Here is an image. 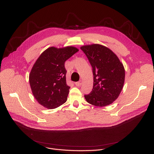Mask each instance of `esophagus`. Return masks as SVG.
Returning a JSON list of instances; mask_svg holds the SVG:
<instances>
[{"mask_svg":"<svg viewBox=\"0 0 154 154\" xmlns=\"http://www.w3.org/2000/svg\"><path fill=\"white\" fill-rule=\"evenodd\" d=\"M75 85L76 86H80V85H82V81H81V80H79V82H75Z\"/></svg>","mask_w":154,"mask_h":154,"instance_id":"esophagus-1","label":"esophagus"}]
</instances>
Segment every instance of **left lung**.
I'll list each match as a JSON object with an SVG mask.
<instances>
[{"instance_id":"obj_1","label":"left lung","mask_w":154,"mask_h":154,"mask_svg":"<svg viewBox=\"0 0 154 154\" xmlns=\"http://www.w3.org/2000/svg\"><path fill=\"white\" fill-rule=\"evenodd\" d=\"M92 67V91L84 97L97 107H105L115 101L122 90L125 69L117 56L109 48L100 44L80 47Z\"/></svg>"}]
</instances>
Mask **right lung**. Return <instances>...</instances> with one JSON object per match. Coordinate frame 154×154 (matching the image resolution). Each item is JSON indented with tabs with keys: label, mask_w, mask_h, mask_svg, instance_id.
Returning a JSON list of instances; mask_svg holds the SVG:
<instances>
[{
	"label": "right lung",
	"mask_w": 154,
	"mask_h": 154,
	"mask_svg": "<svg viewBox=\"0 0 154 154\" xmlns=\"http://www.w3.org/2000/svg\"><path fill=\"white\" fill-rule=\"evenodd\" d=\"M79 51L74 47H51L36 60L29 74L31 90L45 108L55 109L67 101L70 87L66 83L65 62Z\"/></svg>",
	"instance_id": "1"
}]
</instances>
